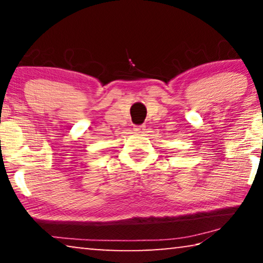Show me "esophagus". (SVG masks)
<instances>
[{
    "mask_svg": "<svg viewBox=\"0 0 263 263\" xmlns=\"http://www.w3.org/2000/svg\"><path fill=\"white\" fill-rule=\"evenodd\" d=\"M134 130L136 133H143L146 130V125H138V127L134 128Z\"/></svg>",
    "mask_w": 263,
    "mask_h": 263,
    "instance_id": "obj_1",
    "label": "esophagus"
}]
</instances>
